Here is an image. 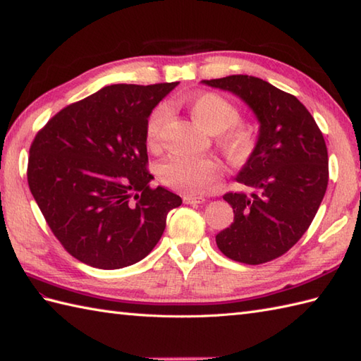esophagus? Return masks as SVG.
<instances>
[{"mask_svg": "<svg viewBox=\"0 0 361 361\" xmlns=\"http://www.w3.org/2000/svg\"><path fill=\"white\" fill-rule=\"evenodd\" d=\"M183 202H185L186 204H200V203H204V198L194 197V195H185L183 197Z\"/></svg>", "mask_w": 361, "mask_h": 361, "instance_id": "1", "label": "esophagus"}]
</instances>
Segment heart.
<instances>
[{
    "label": "heart",
    "mask_w": 361,
    "mask_h": 361,
    "mask_svg": "<svg viewBox=\"0 0 361 361\" xmlns=\"http://www.w3.org/2000/svg\"><path fill=\"white\" fill-rule=\"evenodd\" d=\"M189 110L198 126L209 133H223L221 145L226 155L242 161L250 157L256 145L255 130L248 126H235L240 119L237 106L217 93H202L189 99ZM167 116V106L158 105L152 111L145 127L149 145L159 141L161 127ZM159 178L166 186L180 192L198 195L214 185L221 175V169L212 158H185L173 155L167 158L158 169Z\"/></svg>",
    "instance_id": "b5f03b06"
}]
</instances>
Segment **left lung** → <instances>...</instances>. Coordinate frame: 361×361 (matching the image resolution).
I'll list each match as a JSON object with an SVG mask.
<instances>
[{"instance_id": "obj_1", "label": "left lung", "mask_w": 361, "mask_h": 361, "mask_svg": "<svg viewBox=\"0 0 361 361\" xmlns=\"http://www.w3.org/2000/svg\"><path fill=\"white\" fill-rule=\"evenodd\" d=\"M235 94L259 122L255 149L228 192L234 221L216 235L219 250L237 262L259 265L282 256L307 231L323 202L329 158L323 133L309 110L286 91L252 75L202 80Z\"/></svg>"}]
</instances>
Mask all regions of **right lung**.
I'll list each match as a JSON object with an SVG mask.
<instances>
[{
    "mask_svg": "<svg viewBox=\"0 0 361 361\" xmlns=\"http://www.w3.org/2000/svg\"><path fill=\"white\" fill-rule=\"evenodd\" d=\"M178 85H110L48 121L29 150L27 183L63 248L80 262L118 270L155 248L167 212L181 204L152 189L145 127Z\"/></svg>",
    "mask_w": 361,
    "mask_h": 361,
    "instance_id": "add662e5",
    "label": "right lung"
}]
</instances>
